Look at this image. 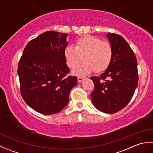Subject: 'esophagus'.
Segmentation results:
<instances>
[{"instance_id": "34e87169", "label": "esophagus", "mask_w": 153, "mask_h": 153, "mask_svg": "<svg viewBox=\"0 0 153 153\" xmlns=\"http://www.w3.org/2000/svg\"><path fill=\"white\" fill-rule=\"evenodd\" d=\"M84 79H85V77H77V82H78L79 83L82 82V81H83Z\"/></svg>"}]
</instances>
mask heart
<instances>
[{
	"mask_svg": "<svg viewBox=\"0 0 153 153\" xmlns=\"http://www.w3.org/2000/svg\"><path fill=\"white\" fill-rule=\"evenodd\" d=\"M66 64L70 68H74L81 62L72 73L78 76H83L93 72L100 73L105 71L111 64L113 49L108 41L101 40L99 37L85 35L77 40L76 47L67 46L64 52Z\"/></svg>",
	"mask_w": 153,
	"mask_h": 153,
	"instance_id": "b5f03b06",
	"label": "heart"
}]
</instances>
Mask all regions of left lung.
Returning <instances> with one entry per match:
<instances>
[{"label":"left lung","instance_id":"8db88e82","mask_svg":"<svg viewBox=\"0 0 153 153\" xmlns=\"http://www.w3.org/2000/svg\"><path fill=\"white\" fill-rule=\"evenodd\" d=\"M107 37L112 47V60L105 72L91 77L95 85L91 97L97 109L113 114L130 101L139 77L137 58L127 41L116 33H108Z\"/></svg>","mask_w":153,"mask_h":153}]
</instances>
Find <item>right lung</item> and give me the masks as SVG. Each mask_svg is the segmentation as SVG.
I'll use <instances>...</instances> for the list:
<instances>
[{"mask_svg":"<svg viewBox=\"0 0 153 153\" xmlns=\"http://www.w3.org/2000/svg\"><path fill=\"white\" fill-rule=\"evenodd\" d=\"M67 34L47 31L25 46L18 67L20 93L35 111L51 115L67 105L76 76H68L64 52Z\"/></svg>","mask_w":153,"mask_h":153,"instance_id":"right-lung-1","label":"right lung"}]
</instances>
